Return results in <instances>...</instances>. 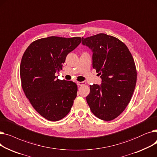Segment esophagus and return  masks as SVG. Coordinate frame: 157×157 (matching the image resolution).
I'll return each instance as SVG.
<instances>
[{"label": "esophagus", "mask_w": 157, "mask_h": 157, "mask_svg": "<svg viewBox=\"0 0 157 157\" xmlns=\"http://www.w3.org/2000/svg\"><path fill=\"white\" fill-rule=\"evenodd\" d=\"M76 83H77V85H78V86H83V85H85L86 84V83H85V81H82V82H78V81H77Z\"/></svg>", "instance_id": "esophagus-1"}]
</instances>
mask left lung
Segmentation results:
<instances>
[{
    "mask_svg": "<svg viewBox=\"0 0 157 157\" xmlns=\"http://www.w3.org/2000/svg\"><path fill=\"white\" fill-rule=\"evenodd\" d=\"M92 50L93 68L101 75V85H90L86 101L95 117L104 121L117 118L125 109L137 81L134 60L127 46L105 34L82 37Z\"/></svg>",
    "mask_w": 157,
    "mask_h": 157,
    "instance_id": "8db88e82",
    "label": "left lung"
}]
</instances>
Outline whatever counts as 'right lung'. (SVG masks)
Returning a JSON list of instances; mask_svg holds the SVG:
<instances>
[{"mask_svg": "<svg viewBox=\"0 0 157 157\" xmlns=\"http://www.w3.org/2000/svg\"><path fill=\"white\" fill-rule=\"evenodd\" d=\"M81 42L80 37L51 36L32 42L24 52L20 63L21 87L34 109L45 119L63 118L73 105L77 85L56 79L66 56Z\"/></svg>", "mask_w": 157, "mask_h": 157, "instance_id": "obj_1", "label": "right lung"}]
</instances>
